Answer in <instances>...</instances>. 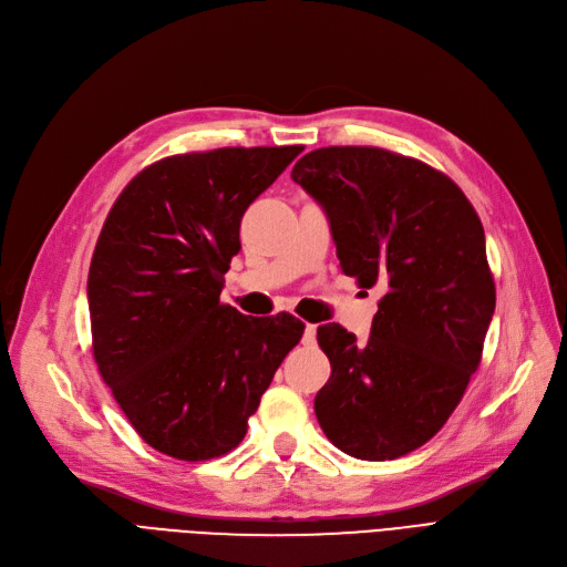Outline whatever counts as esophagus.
I'll use <instances>...</instances> for the list:
<instances>
[{"mask_svg": "<svg viewBox=\"0 0 567 567\" xmlns=\"http://www.w3.org/2000/svg\"><path fill=\"white\" fill-rule=\"evenodd\" d=\"M317 342V326L315 323H308L306 326V333H303V344H315Z\"/></svg>", "mask_w": 567, "mask_h": 567, "instance_id": "obj_1", "label": "esophagus"}]
</instances>
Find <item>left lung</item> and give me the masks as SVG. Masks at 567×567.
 <instances>
[{
  "label": "left lung",
  "instance_id": "obj_1",
  "mask_svg": "<svg viewBox=\"0 0 567 567\" xmlns=\"http://www.w3.org/2000/svg\"><path fill=\"white\" fill-rule=\"evenodd\" d=\"M291 178L329 218L342 271L383 289L368 342L317 329L331 361L317 421L351 457H402L445 425L481 365L496 306L483 223L449 176L377 146L315 148Z\"/></svg>",
  "mask_w": 567,
  "mask_h": 567
}]
</instances>
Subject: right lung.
<instances>
[{"label": "right lung", "instance_id": "1", "mask_svg": "<svg viewBox=\"0 0 567 567\" xmlns=\"http://www.w3.org/2000/svg\"><path fill=\"white\" fill-rule=\"evenodd\" d=\"M303 146L163 158L116 197L89 266L94 359L152 449L202 462L236 449L306 323L220 303L246 208Z\"/></svg>", "mask_w": 567, "mask_h": 567}]
</instances>
